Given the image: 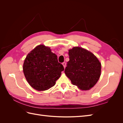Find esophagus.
Returning a JSON list of instances; mask_svg holds the SVG:
<instances>
[{
    "label": "esophagus",
    "instance_id": "1",
    "mask_svg": "<svg viewBox=\"0 0 123 123\" xmlns=\"http://www.w3.org/2000/svg\"><path fill=\"white\" fill-rule=\"evenodd\" d=\"M62 64L63 66H64V68H66V62H62Z\"/></svg>",
    "mask_w": 123,
    "mask_h": 123
}]
</instances>
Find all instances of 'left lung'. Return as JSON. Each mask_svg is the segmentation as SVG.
<instances>
[{
    "instance_id": "8db88e82",
    "label": "left lung",
    "mask_w": 123,
    "mask_h": 123,
    "mask_svg": "<svg viewBox=\"0 0 123 123\" xmlns=\"http://www.w3.org/2000/svg\"><path fill=\"white\" fill-rule=\"evenodd\" d=\"M68 53L69 61L65 70L66 75L79 89L89 90L99 79L101 64L93 54L82 48L73 47Z\"/></svg>"
}]
</instances>
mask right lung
I'll use <instances>...</instances> for the list:
<instances>
[{"label":"right lung","mask_w":123,"mask_h":123,"mask_svg":"<svg viewBox=\"0 0 123 123\" xmlns=\"http://www.w3.org/2000/svg\"><path fill=\"white\" fill-rule=\"evenodd\" d=\"M64 70L57 55L50 48L39 45L29 53L23 65L25 79L31 86L38 91L52 87Z\"/></svg>","instance_id":"right-lung-1"}]
</instances>
